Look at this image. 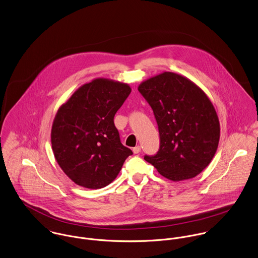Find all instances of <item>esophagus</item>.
Listing matches in <instances>:
<instances>
[{
    "label": "esophagus",
    "mask_w": 258,
    "mask_h": 258,
    "mask_svg": "<svg viewBox=\"0 0 258 258\" xmlns=\"http://www.w3.org/2000/svg\"><path fill=\"white\" fill-rule=\"evenodd\" d=\"M141 151H142V149H141V147H140V146H137L136 148H134V149H133L134 154H140V153H141Z\"/></svg>",
    "instance_id": "obj_1"
}]
</instances>
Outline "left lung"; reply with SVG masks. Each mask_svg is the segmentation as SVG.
Returning a JSON list of instances; mask_svg holds the SVG:
<instances>
[{
    "mask_svg": "<svg viewBox=\"0 0 258 258\" xmlns=\"http://www.w3.org/2000/svg\"><path fill=\"white\" fill-rule=\"evenodd\" d=\"M139 92L154 111L160 140L158 152L144 158L170 180L197 176L215 155L220 136L216 111L205 92L170 72L142 83Z\"/></svg>",
    "mask_w": 258,
    "mask_h": 258,
    "instance_id": "obj_1",
    "label": "left lung"
}]
</instances>
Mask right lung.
I'll return each instance as SVG.
<instances>
[{
  "label": "right lung",
  "mask_w": 258,
  "mask_h": 258,
  "mask_svg": "<svg viewBox=\"0 0 258 258\" xmlns=\"http://www.w3.org/2000/svg\"><path fill=\"white\" fill-rule=\"evenodd\" d=\"M131 92L126 84L96 79L58 108L52 126V152L75 183L92 189L104 187L133 155L120 143L113 122Z\"/></svg>",
  "instance_id": "1"
}]
</instances>
